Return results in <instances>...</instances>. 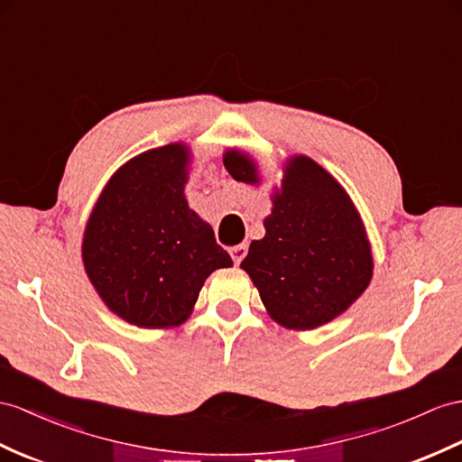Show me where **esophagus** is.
Segmentation results:
<instances>
[{"instance_id": "34e87169", "label": "esophagus", "mask_w": 462, "mask_h": 462, "mask_svg": "<svg viewBox=\"0 0 462 462\" xmlns=\"http://www.w3.org/2000/svg\"><path fill=\"white\" fill-rule=\"evenodd\" d=\"M246 251H249V246H246L245 243H243V245H237V246H233V249L229 251L231 258H233V263H235V264H241V261L246 256Z\"/></svg>"}]
</instances>
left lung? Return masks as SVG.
Masks as SVG:
<instances>
[{"instance_id":"8db88e82","label":"left lung","mask_w":462,"mask_h":462,"mask_svg":"<svg viewBox=\"0 0 462 462\" xmlns=\"http://www.w3.org/2000/svg\"><path fill=\"white\" fill-rule=\"evenodd\" d=\"M223 164L237 182H261L256 162L239 149L225 151ZM264 229L241 268L268 316L286 329L310 331L339 318L373 280L361 213L345 188L306 154L286 161Z\"/></svg>"}]
</instances>
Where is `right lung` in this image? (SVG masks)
Listing matches in <instances>:
<instances>
[{
    "instance_id": "right-lung-1",
    "label": "right lung",
    "mask_w": 462,
    "mask_h": 462,
    "mask_svg": "<svg viewBox=\"0 0 462 462\" xmlns=\"http://www.w3.org/2000/svg\"><path fill=\"white\" fill-rule=\"evenodd\" d=\"M192 152L171 143L133 156L89 213L82 263L106 306L143 329L182 325L217 268L233 266L184 196Z\"/></svg>"
}]
</instances>
